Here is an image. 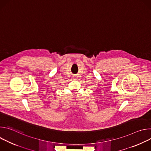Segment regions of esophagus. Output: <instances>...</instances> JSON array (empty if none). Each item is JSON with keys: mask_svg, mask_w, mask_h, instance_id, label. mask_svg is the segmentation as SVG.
<instances>
[{"mask_svg": "<svg viewBox=\"0 0 151 151\" xmlns=\"http://www.w3.org/2000/svg\"><path fill=\"white\" fill-rule=\"evenodd\" d=\"M77 78H78V77H77L76 76H73V79L76 80V79H77Z\"/></svg>", "mask_w": 151, "mask_h": 151, "instance_id": "1", "label": "esophagus"}]
</instances>
